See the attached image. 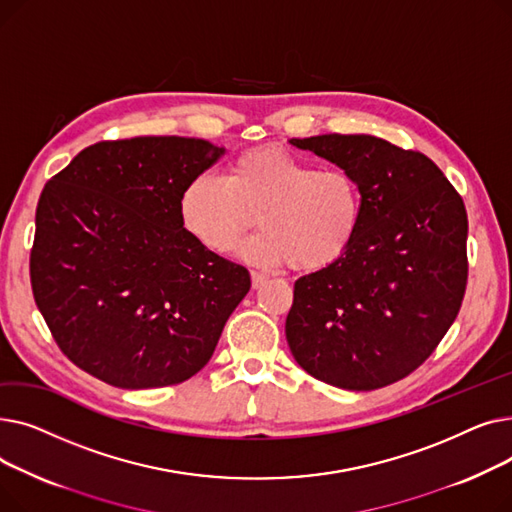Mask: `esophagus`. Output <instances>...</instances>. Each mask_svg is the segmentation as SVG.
<instances>
[{
    "mask_svg": "<svg viewBox=\"0 0 512 512\" xmlns=\"http://www.w3.org/2000/svg\"><path fill=\"white\" fill-rule=\"evenodd\" d=\"M265 282H267V276H265V274L251 272V284H253V288H261Z\"/></svg>",
    "mask_w": 512,
    "mask_h": 512,
    "instance_id": "obj_1",
    "label": "esophagus"
}]
</instances>
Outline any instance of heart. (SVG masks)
Listing matches in <instances>:
<instances>
[{
  "label": "heart",
  "instance_id": "b5f03b06",
  "mask_svg": "<svg viewBox=\"0 0 512 512\" xmlns=\"http://www.w3.org/2000/svg\"><path fill=\"white\" fill-rule=\"evenodd\" d=\"M238 255L261 267L294 261L321 270L353 247L363 195L357 178L342 168H317L282 147H257L234 157L224 176L199 174L178 197V218L193 240L211 253H228L251 226Z\"/></svg>",
  "mask_w": 512,
  "mask_h": 512
}]
</instances>
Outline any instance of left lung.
I'll list each match as a JSON object with an SVG mask.
<instances>
[{"mask_svg": "<svg viewBox=\"0 0 512 512\" xmlns=\"http://www.w3.org/2000/svg\"><path fill=\"white\" fill-rule=\"evenodd\" d=\"M351 172L353 247L294 282L286 340L315 380L355 392L405 378L440 344L467 286V211L432 159L371 134L290 139Z\"/></svg>", "mask_w": 512, "mask_h": 512, "instance_id": "1", "label": "left lung"}]
</instances>
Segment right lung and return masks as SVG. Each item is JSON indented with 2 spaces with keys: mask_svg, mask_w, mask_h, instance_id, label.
I'll return each mask as SVG.
<instances>
[{
  "mask_svg": "<svg viewBox=\"0 0 512 512\" xmlns=\"http://www.w3.org/2000/svg\"><path fill=\"white\" fill-rule=\"evenodd\" d=\"M193 137H134L80 151L41 193L35 303L62 353L126 390L193 378L251 276L178 218L182 186L224 155Z\"/></svg>",
  "mask_w": 512,
  "mask_h": 512,
  "instance_id": "right-lung-1",
  "label": "right lung"
}]
</instances>
